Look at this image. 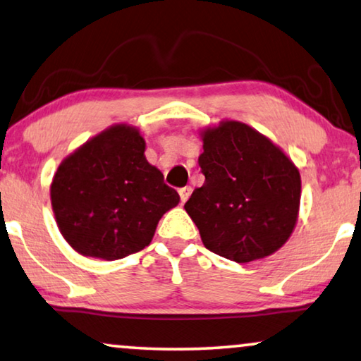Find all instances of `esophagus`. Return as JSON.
<instances>
[{"mask_svg": "<svg viewBox=\"0 0 361 361\" xmlns=\"http://www.w3.org/2000/svg\"><path fill=\"white\" fill-rule=\"evenodd\" d=\"M178 192H180V199H181V202H186L188 199H190V196H191V192H192V188H191V186L180 188Z\"/></svg>", "mask_w": 361, "mask_h": 361, "instance_id": "obj_1", "label": "esophagus"}]
</instances>
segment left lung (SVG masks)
Here are the masks:
<instances>
[{"mask_svg": "<svg viewBox=\"0 0 361 361\" xmlns=\"http://www.w3.org/2000/svg\"><path fill=\"white\" fill-rule=\"evenodd\" d=\"M205 181L185 204L210 252L238 263L271 255L293 233L300 173L249 125L228 120L202 131Z\"/></svg>", "mask_w": 361, "mask_h": 361, "instance_id": "left-lung-1", "label": "left lung"}]
</instances>
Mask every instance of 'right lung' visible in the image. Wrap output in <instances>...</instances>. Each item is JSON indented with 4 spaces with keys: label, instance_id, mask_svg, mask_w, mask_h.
<instances>
[{
    "label": "right lung",
    "instance_id": "obj_1",
    "mask_svg": "<svg viewBox=\"0 0 361 361\" xmlns=\"http://www.w3.org/2000/svg\"><path fill=\"white\" fill-rule=\"evenodd\" d=\"M136 128L114 125L71 154L51 183L66 241L85 257L118 260L149 245L165 212L180 202L145 157Z\"/></svg>",
    "mask_w": 361,
    "mask_h": 361
}]
</instances>
